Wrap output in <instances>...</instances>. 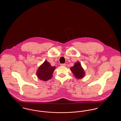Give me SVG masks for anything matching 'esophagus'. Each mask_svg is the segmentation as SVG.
Instances as JSON below:
<instances>
[{
  "label": "esophagus",
  "instance_id": "obj_1",
  "mask_svg": "<svg viewBox=\"0 0 121 121\" xmlns=\"http://www.w3.org/2000/svg\"><path fill=\"white\" fill-rule=\"evenodd\" d=\"M66 64H61L60 66H63V67H66Z\"/></svg>",
  "mask_w": 121,
  "mask_h": 121
}]
</instances>
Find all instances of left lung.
<instances>
[{
	"label": "left lung",
	"instance_id": "1",
	"mask_svg": "<svg viewBox=\"0 0 121 121\" xmlns=\"http://www.w3.org/2000/svg\"><path fill=\"white\" fill-rule=\"evenodd\" d=\"M70 69L77 79H81L85 75V72L79 62H77Z\"/></svg>",
	"mask_w": 121,
	"mask_h": 121
}]
</instances>
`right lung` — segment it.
Segmentation results:
<instances>
[{
  "mask_svg": "<svg viewBox=\"0 0 121 121\" xmlns=\"http://www.w3.org/2000/svg\"><path fill=\"white\" fill-rule=\"evenodd\" d=\"M55 69V67H52L49 62L45 61L38 69L37 75L39 79L47 81L52 78V74Z\"/></svg>",
  "mask_w": 121,
  "mask_h": 121,
  "instance_id": "obj_1",
  "label": "right lung"
}]
</instances>
